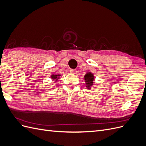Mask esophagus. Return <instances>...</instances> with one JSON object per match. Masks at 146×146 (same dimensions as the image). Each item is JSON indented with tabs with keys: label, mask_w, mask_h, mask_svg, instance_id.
Wrapping results in <instances>:
<instances>
[{
	"label": "esophagus",
	"mask_w": 146,
	"mask_h": 146,
	"mask_svg": "<svg viewBox=\"0 0 146 146\" xmlns=\"http://www.w3.org/2000/svg\"><path fill=\"white\" fill-rule=\"evenodd\" d=\"M70 73L73 74H76L77 73V70L76 69H71L70 70Z\"/></svg>",
	"instance_id": "esophagus-1"
}]
</instances>
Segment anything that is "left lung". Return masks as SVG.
I'll return each instance as SVG.
<instances>
[{"instance_id":"8db88e82","label":"left lung","mask_w":146,"mask_h":146,"mask_svg":"<svg viewBox=\"0 0 146 146\" xmlns=\"http://www.w3.org/2000/svg\"><path fill=\"white\" fill-rule=\"evenodd\" d=\"M84 80L85 82V86L88 90H90L91 87L93 85V83L95 81V78L94 74L91 72L86 73L84 76Z\"/></svg>"}]
</instances>
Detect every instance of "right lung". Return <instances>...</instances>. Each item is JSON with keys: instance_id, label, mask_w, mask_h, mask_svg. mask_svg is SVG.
<instances>
[{"instance_id": "1", "label": "right lung", "mask_w": 146, "mask_h": 146, "mask_svg": "<svg viewBox=\"0 0 146 146\" xmlns=\"http://www.w3.org/2000/svg\"><path fill=\"white\" fill-rule=\"evenodd\" d=\"M60 76H61L60 74H54L51 75L50 78H51L52 80H53V81H54L55 82H56L57 81H58V80H59V79H60Z\"/></svg>"}]
</instances>
